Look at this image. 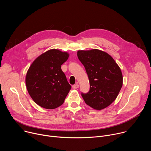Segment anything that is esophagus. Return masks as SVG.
I'll return each mask as SVG.
<instances>
[{"mask_svg":"<svg viewBox=\"0 0 151 151\" xmlns=\"http://www.w3.org/2000/svg\"><path fill=\"white\" fill-rule=\"evenodd\" d=\"M72 88L73 89H77V88H79V85L78 84H75L72 86Z\"/></svg>","mask_w":151,"mask_h":151,"instance_id":"esophagus-1","label":"esophagus"}]
</instances>
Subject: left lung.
<instances>
[{"label": "left lung", "instance_id": "obj_1", "mask_svg": "<svg viewBox=\"0 0 151 151\" xmlns=\"http://www.w3.org/2000/svg\"><path fill=\"white\" fill-rule=\"evenodd\" d=\"M77 55L88 76L90 88L82 93L85 103L96 110L109 106L116 99L123 83L120 68L106 52L93 49L79 50Z\"/></svg>", "mask_w": 151, "mask_h": 151}]
</instances>
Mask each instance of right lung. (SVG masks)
Here are the masks:
<instances>
[{"instance_id":"add662e5","label":"right lung","mask_w":151,"mask_h":151,"mask_svg":"<svg viewBox=\"0 0 151 151\" xmlns=\"http://www.w3.org/2000/svg\"><path fill=\"white\" fill-rule=\"evenodd\" d=\"M69 54L57 49L50 50L37 57L26 76L27 90L33 100L47 109L60 106L71 86L61 66Z\"/></svg>"}]
</instances>
